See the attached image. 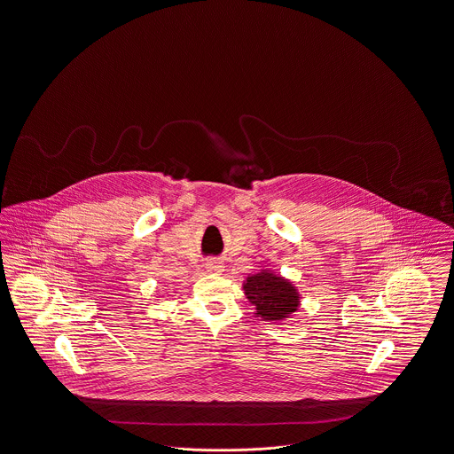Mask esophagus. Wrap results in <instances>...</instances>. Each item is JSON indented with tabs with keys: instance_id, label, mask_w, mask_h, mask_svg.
I'll use <instances>...</instances> for the list:
<instances>
[{
	"instance_id": "1",
	"label": "esophagus",
	"mask_w": 454,
	"mask_h": 454,
	"mask_svg": "<svg viewBox=\"0 0 454 454\" xmlns=\"http://www.w3.org/2000/svg\"><path fill=\"white\" fill-rule=\"evenodd\" d=\"M205 270H207L208 273H221V271H223V262L217 261V259H208V261L205 262Z\"/></svg>"
}]
</instances>
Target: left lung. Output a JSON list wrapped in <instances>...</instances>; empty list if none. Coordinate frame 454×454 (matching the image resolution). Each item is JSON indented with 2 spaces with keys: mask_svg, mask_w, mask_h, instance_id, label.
Here are the masks:
<instances>
[{
  "mask_svg": "<svg viewBox=\"0 0 454 454\" xmlns=\"http://www.w3.org/2000/svg\"><path fill=\"white\" fill-rule=\"evenodd\" d=\"M244 291L249 301L257 309L255 315L261 317L262 320H271V322L284 320L293 311H296L300 304L296 287L291 282L270 271L247 277V282L244 284Z\"/></svg>",
  "mask_w": 454,
  "mask_h": 454,
  "instance_id": "8db88e82",
  "label": "left lung"
}]
</instances>
